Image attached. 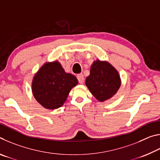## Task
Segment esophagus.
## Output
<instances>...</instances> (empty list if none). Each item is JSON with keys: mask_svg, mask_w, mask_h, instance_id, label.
<instances>
[{"mask_svg": "<svg viewBox=\"0 0 160 160\" xmlns=\"http://www.w3.org/2000/svg\"><path fill=\"white\" fill-rule=\"evenodd\" d=\"M77 78H78V82H79L80 84H82L84 82L85 78H84V75L82 73L78 74L77 75Z\"/></svg>", "mask_w": 160, "mask_h": 160, "instance_id": "34e87169", "label": "esophagus"}]
</instances>
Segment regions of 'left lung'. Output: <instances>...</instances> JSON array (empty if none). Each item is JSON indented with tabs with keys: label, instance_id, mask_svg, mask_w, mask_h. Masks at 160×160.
I'll use <instances>...</instances> for the list:
<instances>
[{
	"label": "left lung",
	"instance_id": "obj_1",
	"mask_svg": "<svg viewBox=\"0 0 160 160\" xmlns=\"http://www.w3.org/2000/svg\"><path fill=\"white\" fill-rule=\"evenodd\" d=\"M85 84L97 100L104 102L117 92L121 86V78L117 70L109 63L97 60L91 66Z\"/></svg>",
	"mask_w": 160,
	"mask_h": 160
}]
</instances>
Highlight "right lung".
Instances as JSON below:
<instances>
[{
    "label": "right lung",
    "mask_w": 160,
    "mask_h": 160,
    "mask_svg": "<svg viewBox=\"0 0 160 160\" xmlns=\"http://www.w3.org/2000/svg\"><path fill=\"white\" fill-rule=\"evenodd\" d=\"M78 83L76 77L65 72L58 61L44 63L34 75L32 90L34 98L48 109L63 106L72 88Z\"/></svg>",
    "instance_id": "1"
}]
</instances>
